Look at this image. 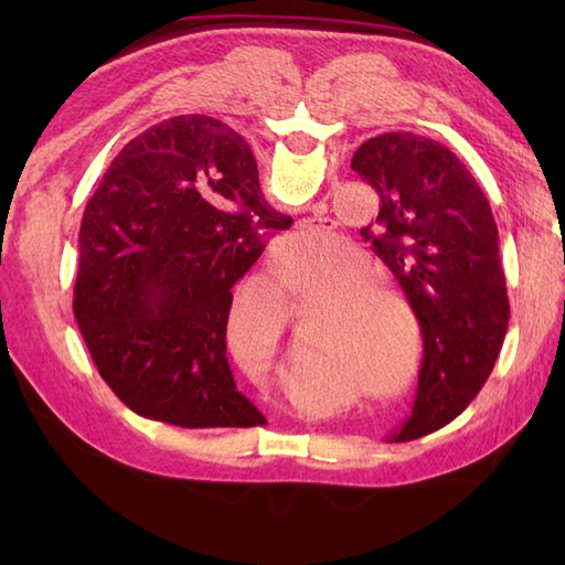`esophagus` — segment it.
Wrapping results in <instances>:
<instances>
[{"instance_id":"34e87169","label":"esophagus","mask_w":565,"mask_h":565,"mask_svg":"<svg viewBox=\"0 0 565 565\" xmlns=\"http://www.w3.org/2000/svg\"><path fill=\"white\" fill-rule=\"evenodd\" d=\"M318 233H322V225L318 221H303L296 227V239H303V237L318 235Z\"/></svg>"}]
</instances>
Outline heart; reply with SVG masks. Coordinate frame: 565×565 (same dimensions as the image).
Listing matches in <instances>:
<instances>
[{
    "mask_svg": "<svg viewBox=\"0 0 565 565\" xmlns=\"http://www.w3.org/2000/svg\"><path fill=\"white\" fill-rule=\"evenodd\" d=\"M322 179V167L316 160H308V172L303 186L308 191L318 189ZM328 252V243L318 237L291 239L281 245V264H301L308 259H322ZM344 262L316 264L303 271L286 274L289 291L298 301H320L318 313L306 322V344L316 354H326L338 359L342 364H352L359 369L369 383H376V393L383 398H395L413 386L419 364H423V326L413 308L411 298L391 286H350ZM380 310H375V306ZM388 305L399 308L408 322L412 334L408 335V354H404V329L385 308ZM262 359H271L286 338V303L279 294H264L262 298ZM406 362H402V356ZM403 363L402 367L399 364ZM402 367L398 377L394 369ZM393 376L392 380L390 376ZM390 377L388 384L381 380Z\"/></svg>",
    "mask_w": 565,
    "mask_h": 565,
    "instance_id": "b5f03b06",
    "label": "heart"
}]
</instances>
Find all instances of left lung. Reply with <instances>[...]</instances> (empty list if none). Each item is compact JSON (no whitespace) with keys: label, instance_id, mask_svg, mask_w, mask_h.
<instances>
[{"label":"left lung","instance_id":"left-lung-1","mask_svg":"<svg viewBox=\"0 0 565 565\" xmlns=\"http://www.w3.org/2000/svg\"><path fill=\"white\" fill-rule=\"evenodd\" d=\"M352 170L376 189L374 252L423 326L413 413L393 431L411 441L461 415L505 342L510 301L498 225L473 174L441 142L383 134L356 148Z\"/></svg>","mask_w":565,"mask_h":565}]
</instances>
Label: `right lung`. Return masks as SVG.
<instances>
[{"mask_svg": "<svg viewBox=\"0 0 565 565\" xmlns=\"http://www.w3.org/2000/svg\"><path fill=\"white\" fill-rule=\"evenodd\" d=\"M286 227L218 118H167L118 152L84 209L72 310L130 411L186 429L267 423L235 386L225 330L231 289Z\"/></svg>", "mask_w": 565, "mask_h": 565, "instance_id": "add662e5", "label": "right lung"}]
</instances>
